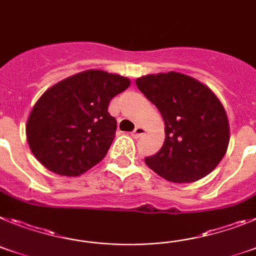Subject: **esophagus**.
Returning <instances> with one entry per match:
<instances>
[{
	"instance_id": "esophagus-1",
	"label": "esophagus",
	"mask_w": 256,
	"mask_h": 256,
	"mask_svg": "<svg viewBox=\"0 0 256 256\" xmlns=\"http://www.w3.org/2000/svg\"><path fill=\"white\" fill-rule=\"evenodd\" d=\"M144 134H146V128H142V126H136L135 130L131 132V136L134 138V139H139V138L143 136Z\"/></svg>"
}]
</instances>
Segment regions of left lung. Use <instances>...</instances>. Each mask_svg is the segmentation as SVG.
<instances>
[{
  "label": "left lung",
  "mask_w": 256,
  "mask_h": 256,
  "mask_svg": "<svg viewBox=\"0 0 256 256\" xmlns=\"http://www.w3.org/2000/svg\"><path fill=\"white\" fill-rule=\"evenodd\" d=\"M165 122V142L144 162L172 183H193L208 175L226 154L230 122L219 98L198 80L179 72L135 80Z\"/></svg>",
  "instance_id": "obj_1"
}]
</instances>
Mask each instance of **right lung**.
<instances>
[{
  "instance_id": "add662e5",
  "label": "right lung",
  "mask_w": 256,
  "mask_h": 256,
  "mask_svg": "<svg viewBox=\"0 0 256 256\" xmlns=\"http://www.w3.org/2000/svg\"><path fill=\"white\" fill-rule=\"evenodd\" d=\"M128 86V77L88 70L48 88L26 120V140L36 158L63 176H78L99 164L117 128L110 102Z\"/></svg>"
}]
</instances>
